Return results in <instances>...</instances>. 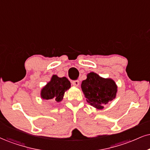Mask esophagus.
Returning <instances> with one entry per match:
<instances>
[{"mask_svg":"<svg viewBox=\"0 0 150 150\" xmlns=\"http://www.w3.org/2000/svg\"><path fill=\"white\" fill-rule=\"evenodd\" d=\"M72 84L74 86H79V85H80V83H79V81L78 80H75L72 81Z\"/></svg>","mask_w":150,"mask_h":150,"instance_id":"obj_1","label":"esophagus"}]
</instances>
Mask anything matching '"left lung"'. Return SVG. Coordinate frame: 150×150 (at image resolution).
Instances as JSON below:
<instances>
[{"label": "left lung", "mask_w": 150, "mask_h": 150, "mask_svg": "<svg viewBox=\"0 0 150 150\" xmlns=\"http://www.w3.org/2000/svg\"><path fill=\"white\" fill-rule=\"evenodd\" d=\"M81 88L87 101L97 109H102L103 105L114 99L117 90L113 80L103 79L94 72L87 75V79L81 83Z\"/></svg>", "instance_id": "8db88e82"}]
</instances>
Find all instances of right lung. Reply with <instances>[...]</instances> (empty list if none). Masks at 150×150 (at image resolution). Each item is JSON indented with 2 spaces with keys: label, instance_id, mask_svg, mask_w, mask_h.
Here are the masks:
<instances>
[{
  "label": "right lung",
  "instance_id": "1",
  "mask_svg": "<svg viewBox=\"0 0 150 150\" xmlns=\"http://www.w3.org/2000/svg\"><path fill=\"white\" fill-rule=\"evenodd\" d=\"M71 87L69 81L66 77L60 78L58 76L53 75L41 91V97L43 99H55L60 102L63 99L64 92Z\"/></svg>",
  "mask_w": 150,
  "mask_h": 150
}]
</instances>
